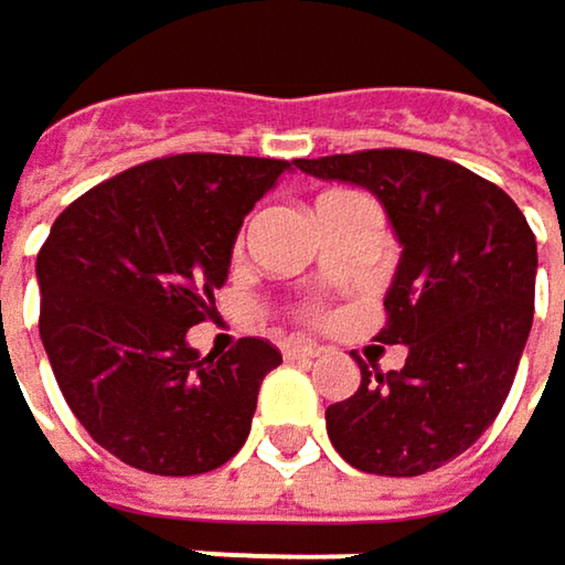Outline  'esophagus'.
Segmentation results:
<instances>
[{
  "label": "esophagus",
  "instance_id": "34e87169",
  "mask_svg": "<svg viewBox=\"0 0 565 565\" xmlns=\"http://www.w3.org/2000/svg\"><path fill=\"white\" fill-rule=\"evenodd\" d=\"M284 355L287 359H317L320 355V349L313 345V342H284Z\"/></svg>",
  "mask_w": 565,
  "mask_h": 565
}]
</instances>
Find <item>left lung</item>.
I'll return each instance as SVG.
<instances>
[{
	"instance_id": "8db88e82",
	"label": "left lung",
	"mask_w": 565,
	"mask_h": 565,
	"mask_svg": "<svg viewBox=\"0 0 565 565\" xmlns=\"http://www.w3.org/2000/svg\"><path fill=\"white\" fill-rule=\"evenodd\" d=\"M297 168L372 190L401 242L379 342L407 345L404 369L355 359L362 385L327 407V434L362 472H434L486 434L514 385L534 323L537 238L498 183L424 151L372 148Z\"/></svg>"
}]
</instances>
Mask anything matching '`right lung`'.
<instances>
[{
	"mask_svg": "<svg viewBox=\"0 0 565 565\" xmlns=\"http://www.w3.org/2000/svg\"><path fill=\"white\" fill-rule=\"evenodd\" d=\"M290 161L168 154L77 196L38 252V330L64 401L103 449L151 476L213 472L242 449L281 352L245 335L200 359L248 210Z\"/></svg>",
	"mask_w": 565,
	"mask_h": 565,
	"instance_id": "1",
	"label": "right lung"
}]
</instances>
